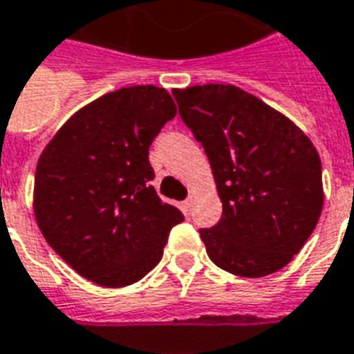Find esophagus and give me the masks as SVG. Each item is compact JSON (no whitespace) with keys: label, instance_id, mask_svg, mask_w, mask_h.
Here are the masks:
<instances>
[{"label":"esophagus","instance_id":"1","mask_svg":"<svg viewBox=\"0 0 354 354\" xmlns=\"http://www.w3.org/2000/svg\"><path fill=\"white\" fill-rule=\"evenodd\" d=\"M180 208H182V212H184L185 216H189L191 214V198H187V201H184V203L180 204Z\"/></svg>","mask_w":354,"mask_h":354}]
</instances>
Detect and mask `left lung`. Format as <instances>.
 Wrapping results in <instances>:
<instances>
[{"instance_id":"obj_1","label":"left lung","mask_w":354,"mask_h":354,"mask_svg":"<svg viewBox=\"0 0 354 354\" xmlns=\"http://www.w3.org/2000/svg\"><path fill=\"white\" fill-rule=\"evenodd\" d=\"M210 161L223 216L201 229L208 257L242 277L281 270L323 210L321 157L300 127L230 84L172 90Z\"/></svg>"}]
</instances>
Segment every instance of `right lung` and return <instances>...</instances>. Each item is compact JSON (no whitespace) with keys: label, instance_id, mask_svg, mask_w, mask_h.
Here are the masks:
<instances>
[{"label":"right lung","instance_id":"obj_1","mask_svg":"<svg viewBox=\"0 0 354 354\" xmlns=\"http://www.w3.org/2000/svg\"><path fill=\"white\" fill-rule=\"evenodd\" d=\"M174 116L165 88H122L73 114L39 157V229L93 283L125 287L142 279L163 257L170 229L184 221L150 184V146Z\"/></svg>","mask_w":354,"mask_h":354}]
</instances>
